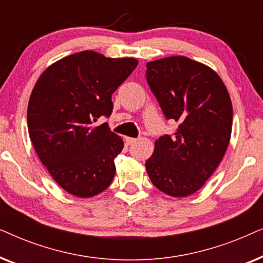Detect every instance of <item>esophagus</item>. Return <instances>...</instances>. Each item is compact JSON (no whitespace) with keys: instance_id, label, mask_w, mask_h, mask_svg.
I'll use <instances>...</instances> for the list:
<instances>
[{"instance_id":"34e87169","label":"esophagus","mask_w":263,"mask_h":263,"mask_svg":"<svg viewBox=\"0 0 263 263\" xmlns=\"http://www.w3.org/2000/svg\"><path fill=\"white\" fill-rule=\"evenodd\" d=\"M136 141H138V139L135 138H125V143H127V145H133V143H135Z\"/></svg>"}]
</instances>
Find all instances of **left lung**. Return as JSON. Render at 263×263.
I'll return each instance as SVG.
<instances>
[{
    "instance_id": "obj_1",
    "label": "left lung",
    "mask_w": 263,
    "mask_h": 263,
    "mask_svg": "<svg viewBox=\"0 0 263 263\" xmlns=\"http://www.w3.org/2000/svg\"><path fill=\"white\" fill-rule=\"evenodd\" d=\"M146 79L175 134L156 141L146 170L154 186L174 197L197 192L220 164L232 129V103L220 77L184 56L146 64Z\"/></svg>"
}]
</instances>
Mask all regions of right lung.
Wrapping results in <instances>:
<instances>
[{"label":"right lung","instance_id":"add662e5","mask_svg":"<svg viewBox=\"0 0 263 263\" xmlns=\"http://www.w3.org/2000/svg\"><path fill=\"white\" fill-rule=\"evenodd\" d=\"M136 66L135 59H107L86 50L51 64L35 82L28 134L43 165L71 195H98L112 182L123 140L107 123H93L110 116L111 96Z\"/></svg>","mask_w":263,"mask_h":263}]
</instances>
